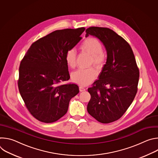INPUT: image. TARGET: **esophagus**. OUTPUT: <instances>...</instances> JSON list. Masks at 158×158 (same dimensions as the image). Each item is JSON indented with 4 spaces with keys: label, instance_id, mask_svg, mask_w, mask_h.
Returning a JSON list of instances; mask_svg holds the SVG:
<instances>
[{
    "label": "esophagus",
    "instance_id": "1",
    "mask_svg": "<svg viewBox=\"0 0 158 158\" xmlns=\"http://www.w3.org/2000/svg\"><path fill=\"white\" fill-rule=\"evenodd\" d=\"M79 91L80 92H83V91H85V89L83 87V86H81L80 85L79 86Z\"/></svg>",
    "mask_w": 158,
    "mask_h": 158
}]
</instances>
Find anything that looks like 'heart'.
Listing matches in <instances>:
<instances>
[{"label": "heart", "mask_w": 158, "mask_h": 158, "mask_svg": "<svg viewBox=\"0 0 158 158\" xmlns=\"http://www.w3.org/2000/svg\"><path fill=\"white\" fill-rule=\"evenodd\" d=\"M80 49L91 56V62L98 67H102L106 62V55L102 52L101 43L96 39L89 37L86 39L81 45ZM65 59L69 67L73 68L76 65V54L74 49H69L65 53ZM97 72L93 67L87 69L80 68L71 75L74 82L80 85H86L91 83L96 77Z\"/></svg>", "instance_id": "1"}]
</instances>
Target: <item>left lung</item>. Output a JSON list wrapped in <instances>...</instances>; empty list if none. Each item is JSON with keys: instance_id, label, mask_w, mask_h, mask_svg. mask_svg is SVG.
Returning <instances> with one entry per match:
<instances>
[{"instance_id": "left-lung-1", "label": "left lung", "mask_w": 158, "mask_h": 158, "mask_svg": "<svg viewBox=\"0 0 158 158\" xmlns=\"http://www.w3.org/2000/svg\"><path fill=\"white\" fill-rule=\"evenodd\" d=\"M85 37L98 38L107 51V60L92 87L87 110L98 121L107 124L121 118L138 91L139 71L127 42L114 31L99 27L85 31Z\"/></svg>"}]
</instances>
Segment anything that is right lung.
<instances>
[{"label":"right lung","mask_w":158,"mask_h":158,"mask_svg":"<svg viewBox=\"0 0 158 158\" xmlns=\"http://www.w3.org/2000/svg\"><path fill=\"white\" fill-rule=\"evenodd\" d=\"M85 29L50 33L34 42L20 62L19 93L30 113L40 122L51 123L61 118L79 92L76 84H61L70 79L65 53L81 40Z\"/></svg>","instance_id":"1"}]
</instances>
